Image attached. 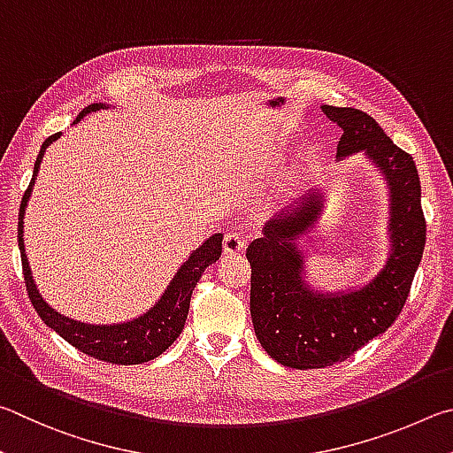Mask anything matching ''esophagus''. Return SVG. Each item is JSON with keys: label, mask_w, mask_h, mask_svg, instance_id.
<instances>
[{"label": "esophagus", "mask_w": 453, "mask_h": 453, "mask_svg": "<svg viewBox=\"0 0 453 453\" xmlns=\"http://www.w3.org/2000/svg\"><path fill=\"white\" fill-rule=\"evenodd\" d=\"M247 247V241H244L242 233L231 231L225 234V241H222V249H225L226 255H234V252H241Z\"/></svg>", "instance_id": "obj_1"}]
</instances>
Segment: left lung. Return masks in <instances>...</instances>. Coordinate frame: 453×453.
Instances as JSON below:
<instances>
[{
  "label": "left lung",
  "instance_id": "left-lung-1",
  "mask_svg": "<svg viewBox=\"0 0 453 453\" xmlns=\"http://www.w3.org/2000/svg\"><path fill=\"white\" fill-rule=\"evenodd\" d=\"M324 115L342 127L336 157L364 153L390 188V257L374 279L348 292H319L304 280L298 236L311 233L324 209V195L311 190L263 228L249 244L250 316L266 354L296 370L342 362L392 326L410 295L422 260L426 219L414 158L388 137L368 113L322 105Z\"/></svg>",
  "mask_w": 453,
  "mask_h": 453
}]
</instances>
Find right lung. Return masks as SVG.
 Wrapping results in <instances>:
<instances>
[{"mask_svg":"<svg viewBox=\"0 0 453 453\" xmlns=\"http://www.w3.org/2000/svg\"><path fill=\"white\" fill-rule=\"evenodd\" d=\"M107 107L109 105H105V103H93V105L85 107L81 113L77 115L75 123L81 121L87 113H91V111ZM59 134L61 133H55L43 141L42 150H39L34 166V177H31V182L26 195L21 198L19 206L18 244L21 252L23 280H26L31 304H34L39 319H42L47 326L58 332V334L63 340H67L71 346H75L79 352L91 356V358H97L109 364H121V366H131V364H142L153 360L157 356H161L166 348L179 338L182 328H185L190 295H193L204 268L219 260L222 252V234L217 233L209 236L201 247L193 250V255L180 265L177 274H174V279L163 292V296L157 300V304L150 308L149 312L139 316V319H133L121 324H85L71 320L67 316L53 311V308L42 298V295H39L34 276H31V268L26 257V244H23V214H26L31 188L35 185V177L39 165H42L45 149L50 147L53 141H58Z\"/></svg>","mask_w":453,"mask_h":453,"instance_id":"obj_1","label":"right lung"}]
</instances>
